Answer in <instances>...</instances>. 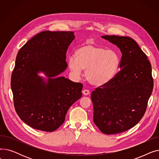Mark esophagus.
Segmentation results:
<instances>
[{"mask_svg": "<svg viewBox=\"0 0 159 159\" xmlns=\"http://www.w3.org/2000/svg\"><path fill=\"white\" fill-rule=\"evenodd\" d=\"M82 93L84 94V95H88L90 93V91L88 89H84V90L82 91Z\"/></svg>", "mask_w": 159, "mask_h": 159, "instance_id": "1", "label": "esophagus"}]
</instances>
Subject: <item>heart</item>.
Listing matches in <instances>:
<instances>
[{"mask_svg": "<svg viewBox=\"0 0 159 159\" xmlns=\"http://www.w3.org/2000/svg\"><path fill=\"white\" fill-rule=\"evenodd\" d=\"M120 58L111 49L86 44L70 57L68 66L75 75L86 70L85 76L91 85L101 87L113 80L118 71Z\"/></svg>", "mask_w": 159, "mask_h": 159, "instance_id": "obj_1", "label": "heart"}]
</instances>
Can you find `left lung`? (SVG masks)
<instances>
[{
  "mask_svg": "<svg viewBox=\"0 0 159 159\" xmlns=\"http://www.w3.org/2000/svg\"><path fill=\"white\" fill-rule=\"evenodd\" d=\"M101 37L120 49L121 70L111 81L91 93L93 122L104 134H116L134 127L144 116L153 88L152 66L133 39Z\"/></svg>",
  "mask_w": 159,
  "mask_h": 159,
  "instance_id": "left-lung-1",
  "label": "left lung"
}]
</instances>
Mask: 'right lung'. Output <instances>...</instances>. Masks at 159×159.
I'll use <instances>...</instances> for the list:
<instances>
[{
  "label": "right lung",
  "instance_id": "obj_1",
  "mask_svg": "<svg viewBox=\"0 0 159 159\" xmlns=\"http://www.w3.org/2000/svg\"><path fill=\"white\" fill-rule=\"evenodd\" d=\"M75 37L71 31H42L16 55L11 79L14 106L20 119L33 128L56 130L82 97L81 83L58 76L68 68L66 51ZM40 72L48 79L39 76Z\"/></svg>",
  "mask_w": 159,
  "mask_h": 159
}]
</instances>
